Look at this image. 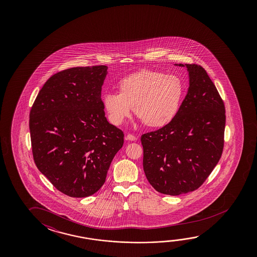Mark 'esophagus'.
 I'll list each match as a JSON object with an SVG mask.
<instances>
[{
    "label": "esophagus",
    "instance_id": "esophagus-1",
    "mask_svg": "<svg viewBox=\"0 0 257 257\" xmlns=\"http://www.w3.org/2000/svg\"><path fill=\"white\" fill-rule=\"evenodd\" d=\"M125 139H126L127 141H132V142H135V141L137 140V138L135 137V135H130V134H129V135H126Z\"/></svg>",
    "mask_w": 257,
    "mask_h": 257
}]
</instances>
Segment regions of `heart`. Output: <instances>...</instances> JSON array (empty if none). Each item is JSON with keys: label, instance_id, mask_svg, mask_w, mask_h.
Returning a JSON list of instances; mask_svg holds the SVG:
<instances>
[{"label": "heart", "instance_id": "heart-1", "mask_svg": "<svg viewBox=\"0 0 257 257\" xmlns=\"http://www.w3.org/2000/svg\"><path fill=\"white\" fill-rule=\"evenodd\" d=\"M119 93H105L103 103L114 124H121L132 108L148 126L161 128L176 118L185 95V84L177 75L143 70L123 78Z\"/></svg>", "mask_w": 257, "mask_h": 257}]
</instances>
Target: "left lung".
<instances>
[{
    "mask_svg": "<svg viewBox=\"0 0 257 257\" xmlns=\"http://www.w3.org/2000/svg\"><path fill=\"white\" fill-rule=\"evenodd\" d=\"M187 68L189 88L176 118L142 135L143 170L156 191L179 195L198 189L218 164L224 147L225 105L206 71Z\"/></svg>",
    "mask_w": 257,
    "mask_h": 257,
    "instance_id": "1",
    "label": "left lung"
}]
</instances>
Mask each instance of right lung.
I'll return each mask as SVG.
<instances>
[{"instance_id":"1","label":"right lung","mask_w":257,"mask_h":257,"mask_svg":"<svg viewBox=\"0 0 257 257\" xmlns=\"http://www.w3.org/2000/svg\"><path fill=\"white\" fill-rule=\"evenodd\" d=\"M105 65L70 68L50 77L30 114L35 163L55 188L87 197L101 188L123 133L106 120Z\"/></svg>"}]
</instances>
